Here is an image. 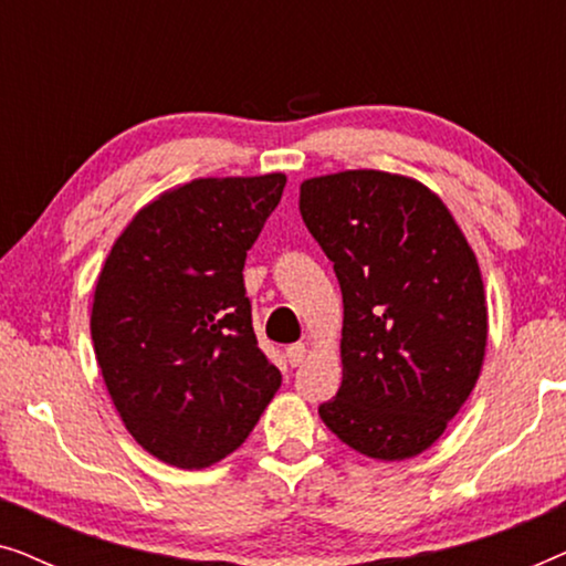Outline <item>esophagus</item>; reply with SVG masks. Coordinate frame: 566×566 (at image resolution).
I'll return each instance as SVG.
<instances>
[{"label": "esophagus", "instance_id": "obj_1", "mask_svg": "<svg viewBox=\"0 0 566 566\" xmlns=\"http://www.w3.org/2000/svg\"><path fill=\"white\" fill-rule=\"evenodd\" d=\"M306 353H308V345H304V343H296V345H289V347H285V358H289V363H291L293 368H296V366H301V363H304Z\"/></svg>", "mask_w": 566, "mask_h": 566}]
</instances>
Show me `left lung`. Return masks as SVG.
Segmentation results:
<instances>
[{"label": "left lung", "instance_id": "obj_1", "mask_svg": "<svg viewBox=\"0 0 566 566\" xmlns=\"http://www.w3.org/2000/svg\"><path fill=\"white\" fill-rule=\"evenodd\" d=\"M298 211L343 291V384L319 417L368 459L405 461L443 436L482 374L476 254L428 185L381 169L308 177Z\"/></svg>", "mask_w": 566, "mask_h": 566}]
</instances>
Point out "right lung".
<instances>
[{
	"instance_id": "right-lung-1",
	"label": "right lung",
	"mask_w": 566,
	"mask_h": 566,
	"mask_svg": "<svg viewBox=\"0 0 566 566\" xmlns=\"http://www.w3.org/2000/svg\"><path fill=\"white\" fill-rule=\"evenodd\" d=\"M283 188V172L177 185L130 219L99 270L97 366L126 430L169 467L227 459L281 389L242 270Z\"/></svg>"
}]
</instances>
